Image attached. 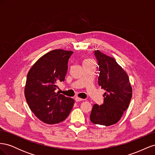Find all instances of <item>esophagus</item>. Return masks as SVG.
Returning <instances> with one entry per match:
<instances>
[{
    "label": "esophagus",
    "instance_id": "obj_1",
    "mask_svg": "<svg viewBox=\"0 0 155 155\" xmlns=\"http://www.w3.org/2000/svg\"><path fill=\"white\" fill-rule=\"evenodd\" d=\"M75 100H76L77 102H78V101H83V100L81 99V98H80V97H75Z\"/></svg>",
    "mask_w": 155,
    "mask_h": 155
}]
</instances>
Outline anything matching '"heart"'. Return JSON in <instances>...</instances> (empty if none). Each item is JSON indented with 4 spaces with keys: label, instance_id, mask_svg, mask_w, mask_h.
Listing matches in <instances>:
<instances>
[{
    "label": "heart",
    "instance_id": "heart-1",
    "mask_svg": "<svg viewBox=\"0 0 155 155\" xmlns=\"http://www.w3.org/2000/svg\"><path fill=\"white\" fill-rule=\"evenodd\" d=\"M90 61V60H86V61Z\"/></svg>",
    "mask_w": 155,
    "mask_h": 155
}]
</instances>
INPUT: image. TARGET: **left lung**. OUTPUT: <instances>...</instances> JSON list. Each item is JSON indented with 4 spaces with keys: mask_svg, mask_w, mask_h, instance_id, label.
I'll list each match as a JSON object with an SVG mask.
<instances>
[{
    "mask_svg": "<svg viewBox=\"0 0 155 155\" xmlns=\"http://www.w3.org/2000/svg\"><path fill=\"white\" fill-rule=\"evenodd\" d=\"M100 71L98 85L104 89V104H94L90 116L91 122L110 126L116 124L127 109L133 89L127 74L114 58L95 50Z\"/></svg>",
    "mask_w": 155,
    "mask_h": 155,
    "instance_id": "obj_1",
    "label": "left lung"
}]
</instances>
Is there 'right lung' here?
Wrapping results in <instances>:
<instances>
[{
  "instance_id": "1",
  "label": "right lung",
  "mask_w": 155,
  "mask_h": 155,
  "mask_svg": "<svg viewBox=\"0 0 155 155\" xmlns=\"http://www.w3.org/2000/svg\"><path fill=\"white\" fill-rule=\"evenodd\" d=\"M72 51L57 49L46 53L33 64L27 75L25 95L30 110L47 124L66 119L74 100L55 92L57 83L64 81Z\"/></svg>"
}]
</instances>
